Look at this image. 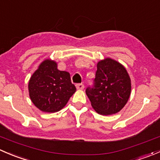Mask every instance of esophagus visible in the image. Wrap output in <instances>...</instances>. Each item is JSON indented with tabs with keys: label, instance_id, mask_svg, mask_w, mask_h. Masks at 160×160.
<instances>
[{
	"label": "esophagus",
	"instance_id": "obj_1",
	"mask_svg": "<svg viewBox=\"0 0 160 160\" xmlns=\"http://www.w3.org/2000/svg\"><path fill=\"white\" fill-rule=\"evenodd\" d=\"M76 88L77 90H83L84 88V85L83 83H77V84H76Z\"/></svg>",
	"mask_w": 160,
	"mask_h": 160
}]
</instances>
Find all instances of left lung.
<instances>
[{
	"label": "left lung",
	"mask_w": 160,
	"mask_h": 160,
	"mask_svg": "<svg viewBox=\"0 0 160 160\" xmlns=\"http://www.w3.org/2000/svg\"><path fill=\"white\" fill-rule=\"evenodd\" d=\"M131 80L126 69L117 61L106 58L98 62L93 85L86 93L95 111L102 115L119 112L128 102Z\"/></svg>",
	"instance_id": "left-lung-1"
}]
</instances>
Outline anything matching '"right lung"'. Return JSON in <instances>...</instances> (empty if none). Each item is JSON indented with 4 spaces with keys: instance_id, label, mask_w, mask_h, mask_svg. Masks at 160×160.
Returning <instances> with one entry per match:
<instances>
[{
    "instance_id": "add662e5",
    "label": "right lung",
    "mask_w": 160,
    "mask_h": 160,
    "mask_svg": "<svg viewBox=\"0 0 160 160\" xmlns=\"http://www.w3.org/2000/svg\"><path fill=\"white\" fill-rule=\"evenodd\" d=\"M76 88L68 72L57 69V63L46 59L32 74L28 92L32 103L44 112H57L65 107Z\"/></svg>"
}]
</instances>
